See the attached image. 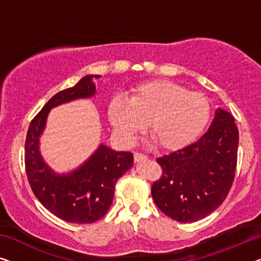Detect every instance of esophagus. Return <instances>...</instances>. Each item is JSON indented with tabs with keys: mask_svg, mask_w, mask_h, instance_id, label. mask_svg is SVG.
I'll return each mask as SVG.
<instances>
[{
	"mask_svg": "<svg viewBox=\"0 0 261 261\" xmlns=\"http://www.w3.org/2000/svg\"><path fill=\"white\" fill-rule=\"evenodd\" d=\"M134 157H135V162H136V163L146 161V159H147L146 155H145V154H142V153H135Z\"/></svg>",
	"mask_w": 261,
	"mask_h": 261,
	"instance_id": "obj_1",
	"label": "esophagus"
}]
</instances>
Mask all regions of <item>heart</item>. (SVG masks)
<instances>
[{"mask_svg":"<svg viewBox=\"0 0 261 261\" xmlns=\"http://www.w3.org/2000/svg\"><path fill=\"white\" fill-rule=\"evenodd\" d=\"M109 120L118 137L131 143L145 129L163 150L188 146L205 130L211 106L205 96L168 80L141 83L131 90L129 100L116 96L108 110Z\"/></svg>","mask_w":261,"mask_h":261,"instance_id":"heart-1","label":"heart"}]
</instances>
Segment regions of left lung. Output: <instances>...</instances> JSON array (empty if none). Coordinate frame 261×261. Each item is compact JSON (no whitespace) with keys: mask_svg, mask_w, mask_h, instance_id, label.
<instances>
[{"mask_svg":"<svg viewBox=\"0 0 261 261\" xmlns=\"http://www.w3.org/2000/svg\"><path fill=\"white\" fill-rule=\"evenodd\" d=\"M238 144L234 118L218 108L207 132L197 142L157 158L163 176L151 188L155 205L180 223L208 216L230 192Z\"/></svg>","mask_w":261,"mask_h":261,"instance_id":"left-lung-1","label":"left lung"}]
</instances>
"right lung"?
<instances>
[{"mask_svg": "<svg viewBox=\"0 0 261 261\" xmlns=\"http://www.w3.org/2000/svg\"><path fill=\"white\" fill-rule=\"evenodd\" d=\"M97 77H82L76 85L53 96L31 120L27 134L25 172L31 190L48 211L68 223L90 224L106 216L114 200L116 182L134 165L131 152L112 150L103 143L69 172H56L41 154L40 141L50 110L72 100L95 97Z\"/></svg>", "mask_w": 261, "mask_h": 261, "instance_id": "add662e5", "label": "right lung"}]
</instances>
